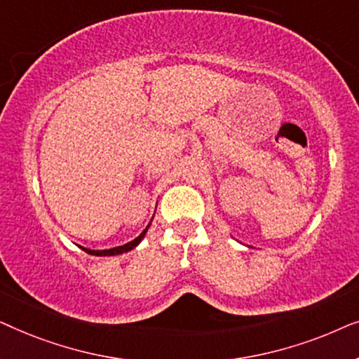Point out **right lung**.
Returning a JSON list of instances; mask_svg holds the SVG:
<instances>
[{
    "instance_id": "right-lung-1",
    "label": "right lung",
    "mask_w": 359,
    "mask_h": 359,
    "mask_svg": "<svg viewBox=\"0 0 359 359\" xmlns=\"http://www.w3.org/2000/svg\"><path fill=\"white\" fill-rule=\"evenodd\" d=\"M151 220H154V217H151ZM150 220V224H151ZM150 224L147 225V227L144 229V232H142L139 237H135L134 240H130V242H127L124 245H119V247H114V248H107V250H91V248H86V247H80L83 252L90 253V255H95V257H114V255H121V253H126V252H130V250H134L137 245H139L142 240H144L147 230H149Z\"/></svg>"
}]
</instances>
